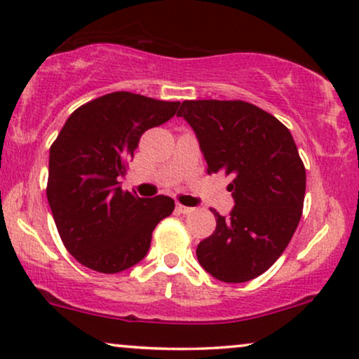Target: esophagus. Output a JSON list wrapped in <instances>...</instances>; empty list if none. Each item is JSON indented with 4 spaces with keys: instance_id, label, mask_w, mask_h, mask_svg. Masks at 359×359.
Instances as JSON below:
<instances>
[{
    "instance_id": "obj_1",
    "label": "esophagus",
    "mask_w": 359,
    "mask_h": 359,
    "mask_svg": "<svg viewBox=\"0 0 359 359\" xmlns=\"http://www.w3.org/2000/svg\"><path fill=\"white\" fill-rule=\"evenodd\" d=\"M176 211H178V213H181V215H188V213H191L193 208L181 205V203H176Z\"/></svg>"
}]
</instances>
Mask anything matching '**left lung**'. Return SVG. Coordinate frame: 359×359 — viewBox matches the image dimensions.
I'll list each match as a JSON object with an SVG mask.
<instances>
[{
    "instance_id": "obj_1",
    "label": "left lung",
    "mask_w": 359,
    "mask_h": 359,
    "mask_svg": "<svg viewBox=\"0 0 359 359\" xmlns=\"http://www.w3.org/2000/svg\"><path fill=\"white\" fill-rule=\"evenodd\" d=\"M208 175L224 172L234 208L213 211L216 229L196 248L198 261L224 283L263 274L283 255L303 215L306 170L293 136L280 119L241 100L183 101Z\"/></svg>"
}]
</instances>
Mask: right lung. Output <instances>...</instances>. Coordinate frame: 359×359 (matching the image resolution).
I'll use <instances>...</instances> for the list:
<instances>
[{"instance_id":"right-lung-1","label":"right lung","mask_w":359,"mask_h":359,"mask_svg":"<svg viewBox=\"0 0 359 359\" xmlns=\"http://www.w3.org/2000/svg\"><path fill=\"white\" fill-rule=\"evenodd\" d=\"M180 101L114 91L74 109L50 148L46 196L69 255L113 274L141 261L156 224L175 210L170 196L123 191L118 176L141 135L175 116Z\"/></svg>"}]
</instances>
